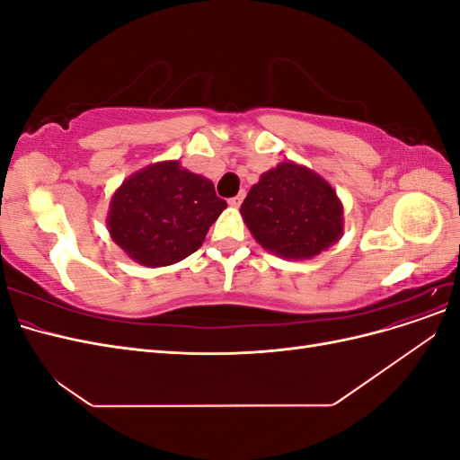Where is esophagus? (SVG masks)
<instances>
[{
    "label": "esophagus",
    "mask_w": 460,
    "mask_h": 460,
    "mask_svg": "<svg viewBox=\"0 0 460 460\" xmlns=\"http://www.w3.org/2000/svg\"><path fill=\"white\" fill-rule=\"evenodd\" d=\"M243 198H245V193H243V191H240L238 196L230 198V199H228V203H230V207H240V205H242V201H243Z\"/></svg>",
    "instance_id": "1"
}]
</instances>
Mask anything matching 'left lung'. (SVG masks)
<instances>
[{
    "label": "left lung",
    "mask_w": 460,
    "mask_h": 460,
    "mask_svg": "<svg viewBox=\"0 0 460 460\" xmlns=\"http://www.w3.org/2000/svg\"><path fill=\"white\" fill-rule=\"evenodd\" d=\"M240 213L261 247L284 259H313L343 234V205L326 180L280 163L249 190Z\"/></svg>",
    "instance_id": "obj_1"
}]
</instances>
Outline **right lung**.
Wrapping results in <instances>:
<instances>
[{
	"mask_svg": "<svg viewBox=\"0 0 460 460\" xmlns=\"http://www.w3.org/2000/svg\"><path fill=\"white\" fill-rule=\"evenodd\" d=\"M225 208L211 180L163 161L124 180L111 199L107 226L130 259L157 269L198 252Z\"/></svg>",
	"mask_w": 460,
	"mask_h": 460,
	"instance_id": "right-lung-1",
	"label": "right lung"
}]
</instances>
